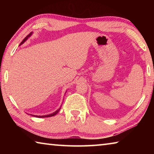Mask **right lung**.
I'll return each mask as SVG.
<instances>
[{"label": "right lung", "instance_id": "add662e5", "mask_svg": "<svg viewBox=\"0 0 154 154\" xmlns=\"http://www.w3.org/2000/svg\"><path fill=\"white\" fill-rule=\"evenodd\" d=\"M32 32H31L29 35H28L27 36H26L25 37V38L24 40H23L22 42H21V43L20 44V45H22L23 43H24L26 41L28 38L30 37V36H31V35H32ZM66 92H65V94H66ZM61 109V107H60L58 109H57V110L56 111H54V113H50V114H49V115H45V116H35V115H32V114H30V115H31V116H35V117H36V118H48V117H51V116H55V115H56L57 113H58L59 112V111H60V109Z\"/></svg>", "mask_w": 154, "mask_h": 154}]
</instances>
